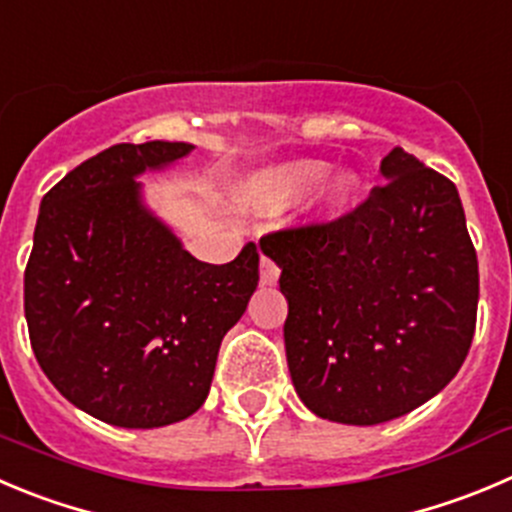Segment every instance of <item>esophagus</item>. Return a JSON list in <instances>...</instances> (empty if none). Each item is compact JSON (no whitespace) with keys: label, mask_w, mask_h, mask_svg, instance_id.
I'll list each match as a JSON object with an SVG mask.
<instances>
[{"label":"esophagus","mask_w":512,"mask_h":512,"mask_svg":"<svg viewBox=\"0 0 512 512\" xmlns=\"http://www.w3.org/2000/svg\"><path fill=\"white\" fill-rule=\"evenodd\" d=\"M281 269L276 266V261H271L269 256H261V284L266 286H274L279 281Z\"/></svg>","instance_id":"1"}]
</instances>
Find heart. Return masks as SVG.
<instances>
[{
  "instance_id": "b5f03b06",
  "label": "heart",
  "mask_w": 512,
  "mask_h": 512,
  "mask_svg": "<svg viewBox=\"0 0 512 512\" xmlns=\"http://www.w3.org/2000/svg\"><path fill=\"white\" fill-rule=\"evenodd\" d=\"M319 175V163L314 160H299V163L281 165V168L264 170L243 183V201L256 211H279L289 206L311 180ZM357 186V178L349 170H334L319 183L316 201L324 208L342 206L349 193Z\"/></svg>"
}]
</instances>
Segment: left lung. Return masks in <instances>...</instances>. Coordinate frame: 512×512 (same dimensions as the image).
Returning a JSON list of instances; mask_svg holds the SVG:
<instances>
[{"label":"left lung","mask_w":512,"mask_h":512,"mask_svg":"<svg viewBox=\"0 0 512 512\" xmlns=\"http://www.w3.org/2000/svg\"><path fill=\"white\" fill-rule=\"evenodd\" d=\"M382 175L334 221L261 238L289 299L296 394L342 425L425 405L462 367L478 319V256L455 183L402 148L382 160Z\"/></svg>","instance_id":"obj_1"}]
</instances>
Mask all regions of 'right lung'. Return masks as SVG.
Instances as JSON below:
<instances>
[{
	"label": "right lung",
	"instance_id": "right-lung-1",
	"mask_svg": "<svg viewBox=\"0 0 512 512\" xmlns=\"http://www.w3.org/2000/svg\"><path fill=\"white\" fill-rule=\"evenodd\" d=\"M193 150L118 143L45 193L24 269L42 372L72 405L118 427H163L206 402L218 347L259 286V251L203 264L140 206L135 175Z\"/></svg>",
	"mask_w": 512,
	"mask_h": 512
}]
</instances>
